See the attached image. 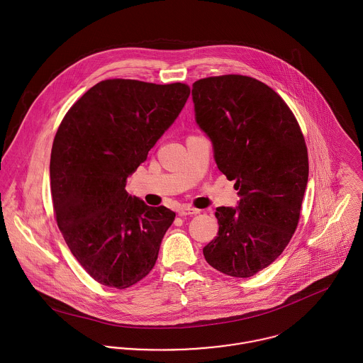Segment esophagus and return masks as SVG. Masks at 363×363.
Returning <instances> with one entry per match:
<instances>
[{"instance_id":"obj_1","label":"esophagus","mask_w":363,"mask_h":363,"mask_svg":"<svg viewBox=\"0 0 363 363\" xmlns=\"http://www.w3.org/2000/svg\"><path fill=\"white\" fill-rule=\"evenodd\" d=\"M177 212H179L180 216H189V215H197V213H200V209L191 207H182L179 208Z\"/></svg>"}]
</instances>
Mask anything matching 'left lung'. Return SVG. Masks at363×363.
<instances>
[{"instance_id":"1","label":"left lung","mask_w":363,"mask_h":363,"mask_svg":"<svg viewBox=\"0 0 363 363\" xmlns=\"http://www.w3.org/2000/svg\"><path fill=\"white\" fill-rule=\"evenodd\" d=\"M191 95L218 169L240 197L236 208H216L218 236L203 253L215 269L249 278L282 255L298 228L309 177L305 137L284 99L252 77L203 78Z\"/></svg>"}]
</instances>
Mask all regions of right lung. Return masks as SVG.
I'll use <instances>...</instances> for the list:
<instances>
[{
    "mask_svg": "<svg viewBox=\"0 0 363 363\" xmlns=\"http://www.w3.org/2000/svg\"><path fill=\"white\" fill-rule=\"evenodd\" d=\"M186 84L106 79L64 116L52 141L57 225L74 257L99 284L125 289L155 265L176 213L128 196L127 177L187 102Z\"/></svg>",
    "mask_w": 363,
    "mask_h": 363,
    "instance_id": "right-lung-1",
    "label": "right lung"
}]
</instances>
